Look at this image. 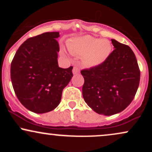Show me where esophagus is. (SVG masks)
I'll return each mask as SVG.
<instances>
[{"mask_svg": "<svg viewBox=\"0 0 152 152\" xmlns=\"http://www.w3.org/2000/svg\"><path fill=\"white\" fill-rule=\"evenodd\" d=\"M79 71H80L79 68H78L77 66H75L74 67V69H73V74H78V73H79Z\"/></svg>", "mask_w": 152, "mask_h": 152, "instance_id": "1", "label": "esophagus"}]
</instances>
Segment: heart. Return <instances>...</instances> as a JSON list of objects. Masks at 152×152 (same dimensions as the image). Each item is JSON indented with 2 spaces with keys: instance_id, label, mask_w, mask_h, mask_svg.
Masks as SVG:
<instances>
[{
  "instance_id": "obj_1",
  "label": "heart",
  "mask_w": 152,
  "mask_h": 152,
  "mask_svg": "<svg viewBox=\"0 0 152 152\" xmlns=\"http://www.w3.org/2000/svg\"><path fill=\"white\" fill-rule=\"evenodd\" d=\"M67 47L72 54L83 56V63L89 67L103 64L109 58L112 48L108 40L90 35L71 38L67 42Z\"/></svg>"
}]
</instances>
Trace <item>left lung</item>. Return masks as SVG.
<instances>
[{"label":"left lung","mask_w":152,"mask_h":152,"mask_svg":"<svg viewBox=\"0 0 152 152\" xmlns=\"http://www.w3.org/2000/svg\"><path fill=\"white\" fill-rule=\"evenodd\" d=\"M114 50L101 65L83 69L82 94L87 105L99 114H118L133 101L140 70L133 50L111 39Z\"/></svg>","instance_id":"1"}]
</instances>
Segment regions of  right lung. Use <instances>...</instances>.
<instances>
[{
	"label": "right lung",
	"instance_id": "1",
	"mask_svg": "<svg viewBox=\"0 0 152 152\" xmlns=\"http://www.w3.org/2000/svg\"><path fill=\"white\" fill-rule=\"evenodd\" d=\"M58 32L28 38L10 65V78L17 98L36 114L48 112L60 104L62 91L73 76V66L58 67Z\"/></svg>",
	"mask_w": 152,
	"mask_h": 152
}]
</instances>
